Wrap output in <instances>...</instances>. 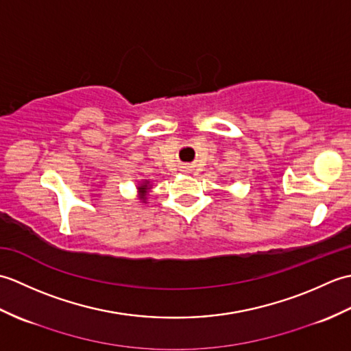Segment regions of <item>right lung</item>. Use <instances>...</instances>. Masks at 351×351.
Instances as JSON below:
<instances>
[{
  "instance_id": "right-lung-1",
  "label": "right lung",
  "mask_w": 351,
  "mask_h": 351,
  "mask_svg": "<svg viewBox=\"0 0 351 351\" xmlns=\"http://www.w3.org/2000/svg\"><path fill=\"white\" fill-rule=\"evenodd\" d=\"M140 195H141V200H146V193H147V184H141L140 187Z\"/></svg>"
}]
</instances>
